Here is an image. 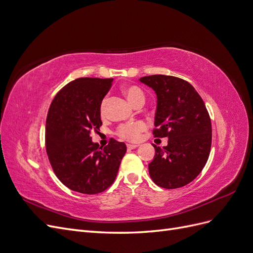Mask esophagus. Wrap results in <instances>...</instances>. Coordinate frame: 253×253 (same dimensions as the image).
<instances>
[{"label":"esophagus","mask_w":253,"mask_h":253,"mask_svg":"<svg viewBox=\"0 0 253 253\" xmlns=\"http://www.w3.org/2000/svg\"><path fill=\"white\" fill-rule=\"evenodd\" d=\"M126 147H127V149H128V150H133V149H136L137 147H138V144H132V143H128V144L126 145Z\"/></svg>","instance_id":"esophagus-1"}]
</instances>
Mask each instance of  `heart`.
Wrapping results in <instances>:
<instances>
[{
	"mask_svg": "<svg viewBox=\"0 0 253 253\" xmlns=\"http://www.w3.org/2000/svg\"><path fill=\"white\" fill-rule=\"evenodd\" d=\"M125 95L128 102L132 105H134L138 101H144V95L142 90L137 86H127L124 89ZM101 115H104L105 113V101L101 103L100 108ZM145 129V125L141 121L136 122H128V124H124L118 126L117 128V135L121 138L126 140L134 141L137 140L140 137V133Z\"/></svg>",
	"mask_w": 253,
	"mask_h": 253,
	"instance_id": "obj_1",
	"label": "heart"
}]
</instances>
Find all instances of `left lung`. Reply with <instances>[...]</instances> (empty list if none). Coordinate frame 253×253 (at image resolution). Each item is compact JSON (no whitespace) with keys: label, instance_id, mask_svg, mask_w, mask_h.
I'll return each mask as SVG.
<instances>
[{"label":"left lung","instance_id":"1","mask_svg":"<svg viewBox=\"0 0 253 253\" xmlns=\"http://www.w3.org/2000/svg\"><path fill=\"white\" fill-rule=\"evenodd\" d=\"M139 81L155 91V137H168L156 147L149 173L157 186L176 189L188 185L202 172L209 158L212 127L202 97L185 80L173 76H145Z\"/></svg>","mask_w":253,"mask_h":253}]
</instances>
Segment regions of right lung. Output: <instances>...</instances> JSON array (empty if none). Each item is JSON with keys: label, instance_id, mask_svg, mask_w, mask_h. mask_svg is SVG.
I'll list each match as a JSON object with an SVG mask.
<instances>
[{"label": "right lung", "instance_id": "1", "mask_svg": "<svg viewBox=\"0 0 253 253\" xmlns=\"http://www.w3.org/2000/svg\"><path fill=\"white\" fill-rule=\"evenodd\" d=\"M113 79L78 78L58 91L49 106L45 137L49 163L59 180L83 194H97L116 178L125 142L104 148L90 134L101 126V103Z\"/></svg>", "mask_w": 253, "mask_h": 253}]
</instances>
